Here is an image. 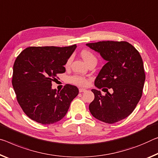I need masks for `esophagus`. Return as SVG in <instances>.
I'll return each mask as SVG.
<instances>
[{
    "label": "esophagus",
    "instance_id": "esophagus-1",
    "mask_svg": "<svg viewBox=\"0 0 158 158\" xmlns=\"http://www.w3.org/2000/svg\"><path fill=\"white\" fill-rule=\"evenodd\" d=\"M79 92H80V93H82V92H84V91H86V90L85 89H83V88H80V89H79Z\"/></svg>",
    "mask_w": 158,
    "mask_h": 158
}]
</instances>
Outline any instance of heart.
<instances>
[{
  "mask_svg": "<svg viewBox=\"0 0 158 158\" xmlns=\"http://www.w3.org/2000/svg\"><path fill=\"white\" fill-rule=\"evenodd\" d=\"M81 56L87 64L90 63L92 61H96V57L93 52L87 49H84L81 51ZM72 62V57H69L65 63V67H69ZM69 83L73 84L78 86H86L88 84V80L85 77L79 75H72L68 78Z\"/></svg>",
  "mask_w": 158,
  "mask_h": 158,
  "instance_id": "b5f03b06",
  "label": "heart"
}]
</instances>
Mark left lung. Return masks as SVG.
<instances>
[{"instance_id": "left-lung-1", "label": "left lung", "mask_w": 158, "mask_h": 158, "mask_svg": "<svg viewBox=\"0 0 158 158\" xmlns=\"http://www.w3.org/2000/svg\"><path fill=\"white\" fill-rule=\"evenodd\" d=\"M86 46L107 61L94 82L106 94L102 96L100 91L92 89L95 98L89 110L95 118L106 123L121 121L134 111L142 96L146 74L141 55L127 41H99Z\"/></svg>"}]
</instances>
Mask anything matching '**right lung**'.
<instances>
[{
    "label": "right lung",
    "instance_id": "right-lung-1",
    "mask_svg": "<svg viewBox=\"0 0 158 158\" xmlns=\"http://www.w3.org/2000/svg\"><path fill=\"white\" fill-rule=\"evenodd\" d=\"M76 47V44L67 47L31 46L17 57L12 84L17 102L30 119L51 124L65 116L79 89L66 84L57 91L52 89V82L57 74L65 72L64 65Z\"/></svg>",
    "mask_w": 158,
    "mask_h": 158
}]
</instances>
